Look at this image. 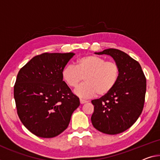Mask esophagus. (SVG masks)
<instances>
[{"label":"esophagus","instance_id":"obj_1","mask_svg":"<svg viewBox=\"0 0 160 160\" xmlns=\"http://www.w3.org/2000/svg\"><path fill=\"white\" fill-rule=\"evenodd\" d=\"M87 101H86V100H83V99H80V103L82 104H85V103H87Z\"/></svg>","mask_w":160,"mask_h":160}]
</instances>
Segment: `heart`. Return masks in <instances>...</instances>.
<instances>
[{"label":"heart","mask_w":160,"mask_h":160,"mask_svg":"<svg viewBox=\"0 0 160 160\" xmlns=\"http://www.w3.org/2000/svg\"><path fill=\"white\" fill-rule=\"evenodd\" d=\"M66 84L76 87L83 79L85 82L77 87L74 94L83 99H89L97 94L103 97L114 88L119 77V67L114 61L96 55L83 56L77 61V65L68 64L61 72Z\"/></svg>","instance_id":"b5f03b06"}]
</instances>
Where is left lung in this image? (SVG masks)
Returning a JSON list of instances; mask_svg holds the SVG:
<instances>
[{"label":"left lung","mask_w":160,"mask_h":160,"mask_svg":"<svg viewBox=\"0 0 160 160\" xmlns=\"http://www.w3.org/2000/svg\"><path fill=\"white\" fill-rule=\"evenodd\" d=\"M95 53L112 56L119 67V77L109 94L92 101L94 112L91 120L94 128L102 133H122L134 124L143 110L145 76L139 62L122 51L108 48Z\"/></svg>","instance_id":"8db88e82"}]
</instances>
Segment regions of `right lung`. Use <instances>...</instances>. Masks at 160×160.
<instances>
[{
    "label": "right lung",
    "mask_w": 160,
    "mask_h": 160,
    "mask_svg": "<svg viewBox=\"0 0 160 160\" xmlns=\"http://www.w3.org/2000/svg\"><path fill=\"white\" fill-rule=\"evenodd\" d=\"M73 53H44L21 68L14 99L21 122L31 133L52 138L64 131L79 99L63 81L61 72Z\"/></svg>",
    "instance_id": "obj_1"
}]
</instances>
